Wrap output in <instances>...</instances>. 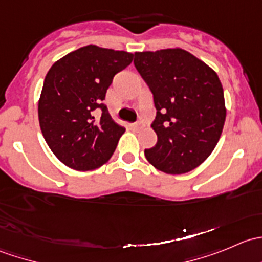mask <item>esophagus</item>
<instances>
[{"label": "esophagus", "instance_id": "esophagus-1", "mask_svg": "<svg viewBox=\"0 0 262 262\" xmlns=\"http://www.w3.org/2000/svg\"><path fill=\"white\" fill-rule=\"evenodd\" d=\"M130 129H133V130H138L139 128H141V124L139 123H136V124H130Z\"/></svg>", "mask_w": 262, "mask_h": 262}]
</instances>
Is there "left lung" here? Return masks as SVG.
Wrapping results in <instances>:
<instances>
[{
  "label": "left lung",
  "instance_id": "left-lung-1",
  "mask_svg": "<svg viewBox=\"0 0 262 262\" xmlns=\"http://www.w3.org/2000/svg\"><path fill=\"white\" fill-rule=\"evenodd\" d=\"M134 64L153 94L157 143L147 161L170 175L189 172L210 156L226 120L223 87L215 71L181 48L136 52Z\"/></svg>",
  "mask_w": 262,
  "mask_h": 262
}]
</instances>
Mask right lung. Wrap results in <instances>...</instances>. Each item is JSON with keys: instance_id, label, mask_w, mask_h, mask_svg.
I'll return each instance as SVG.
<instances>
[{"instance_id": "1", "label": "right lung", "mask_w": 262, "mask_h": 262, "mask_svg": "<svg viewBox=\"0 0 262 262\" xmlns=\"http://www.w3.org/2000/svg\"><path fill=\"white\" fill-rule=\"evenodd\" d=\"M133 53L82 47L58 59L44 80L39 124L50 150L67 167L91 171L110 160L125 128L101 104L113 77L128 67ZM103 110L99 119L93 110Z\"/></svg>"}]
</instances>
